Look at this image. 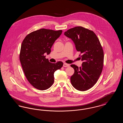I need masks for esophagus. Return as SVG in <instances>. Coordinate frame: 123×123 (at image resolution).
<instances>
[{
    "label": "esophagus",
    "mask_w": 123,
    "mask_h": 123,
    "mask_svg": "<svg viewBox=\"0 0 123 123\" xmlns=\"http://www.w3.org/2000/svg\"><path fill=\"white\" fill-rule=\"evenodd\" d=\"M63 66L64 67H67L70 66V65L69 64H66V63H64L63 64Z\"/></svg>",
    "instance_id": "esophagus-1"
}]
</instances>
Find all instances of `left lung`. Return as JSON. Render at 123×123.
<instances>
[{
  "label": "left lung",
  "mask_w": 123,
  "mask_h": 123,
  "mask_svg": "<svg viewBox=\"0 0 123 123\" xmlns=\"http://www.w3.org/2000/svg\"><path fill=\"white\" fill-rule=\"evenodd\" d=\"M64 35L82 54V66L70 65L75 70L70 77L71 84L78 90H87L97 82L103 69L104 53L99 40L93 31L81 26L68 30Z\"/></svg>",
  "instance_id": "1"
}]
</instances>
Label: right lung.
Returning <instances> with one entry per match:
<instances>
[{
	"label": "right lung",
	"instance_id": "obj_1",
	"mask_svg": "<svg viewBox=\"0 0 123 123\" xmlns=\"http://www.w3.org/2000/svg\"><path fill=\"white\" fill-rule=\"evenodd\" d=\"M62 30L41 29L27 35L22 42L20 60L24 74L29 83L41 90L50 88L54 82V73L63 63H50L44 54H49L55 41L61 35Z\"/></svg>",
	"mask_w": 123,
	"mask_h": 123
}]
</instances>
